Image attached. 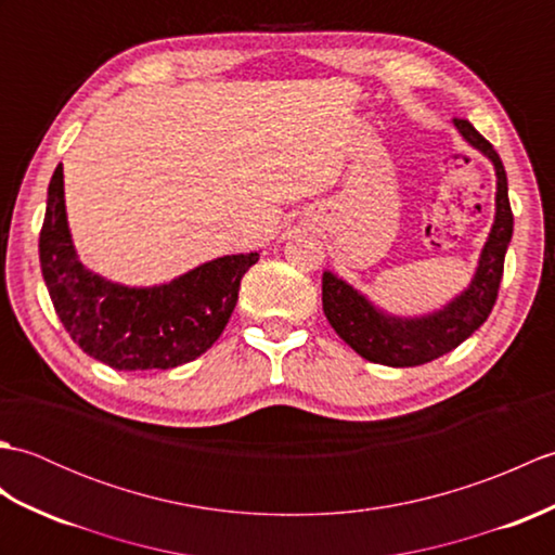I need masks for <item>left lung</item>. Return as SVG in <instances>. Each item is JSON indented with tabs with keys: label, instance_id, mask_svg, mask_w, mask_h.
<instances>
[{
	"label": "left lung",
	"instance_id": "left-lung-1",
	"mask_svg": "<svg viewBox=\"0 0 555 555\" xmlns=\"http://www.w3.org/2000/svg\"><path fill=\"white\" fill-rule=\"evenodd\" d=\"M469 145L487 155L496 169V219L485 250L479 255L473 284L441 310L424 317H391L348 286L332 271L322 276V305L328 324L346 344L370 362L388 367H417L446 356L473 336L487 322L499 298L505 250L513 238V211L508 199V179L503 162L489 140L465 119H453Z\"/></svg>",
	"mask_w": 555,
	"mask_h": 555
}]
</instances>
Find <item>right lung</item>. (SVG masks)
Here are the masks:
<instances>
[{
  "instance_id": "right-lung-1",
  "label": "right lung",
  "mask_w": 555,
  "mask_h": 555,
  "mask_svg": "<svg viewBox=\"0 0 555 555\" xmlns=\"http://www.w3.org/2000/svg\"><path fill=\"white\" fill-rule=\"evenodd\" d=\"M259 253L223 255L162 286L114 284L80 264L70 241L62 164L47 188L40 267L54 310L82 352L114 370H171L203 356L238 302Z\"/></svg>"
}]
</instances>
